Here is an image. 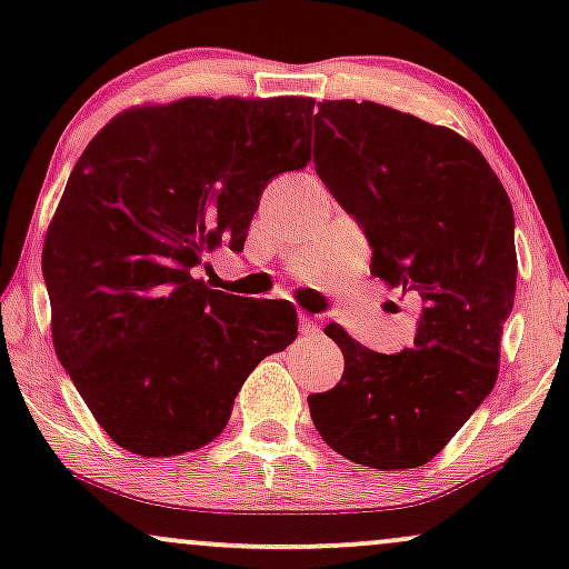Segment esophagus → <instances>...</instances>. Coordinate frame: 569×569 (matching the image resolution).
I'll use <instances>...</instances> for the list:
<instances>
[{"label":"esophagus","instance_id":"1","mask_svg":"<svg viewBox=\"0 0 569 569\" xmlns=\"http://www.w3.org/2000/svg\"><path fill=\"white\" fill-rule=\"evenodd\" d=\"M299 335H305V337L321 335V318L302 312V316H299Z\"/></svg>","mask_w":569,"mask_h":569}]
</instances>
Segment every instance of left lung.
Segmentation results:
<instances>
[{
    "label": "left lung",
    "mask_w": 569,
    "mask_h": 569,
    "mask_svg": "<svg viewBox=\"0 0 569 569\" xmlns=\"http://www.w3.org/2000/svg\"><path fill=\"white\" fill-rule=\"evenodd\" d=\"M316 171L367 232L371 276L422 299L396 356L326 326L337 388L307 396L318 433L358 466H426L492 393L513 310V208L485 154L455 130L375 101H323Z\"/></svg>",
    "instance_id": "1"
}]
</instances>
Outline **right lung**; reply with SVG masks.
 Here are the masks:
<instances>
[{
  "label": "right lung",
  "mask_w": 569,
  "mask_h": 569,
  "mask_svg": "<svg viewBox=\"0 0 569 569\" xmlns=\"http://www.w3.org/2000/svg\"><path fill=\"white\" fill-rule=\"evenodd\" d=\"M312 98H181L117 114L84 147L42 248L58 361L109 439L141 457L206 447L246 377L297 337L283 299L208 289L243 251L267 181L310 162Z\"/></svg>",
  "instance_id": "add662e5"
}]
</instances>
